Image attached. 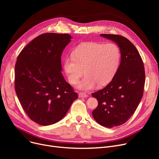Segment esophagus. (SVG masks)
Listing matches in <instances>:
<instances>
[{
  "label": "esophagus",
  "instance_id": "esophagus-1",
  "mask_svg": "<svg viewBox=\"0 0 159 159\" xmlns=\"http://www.w3.org/2000/svg\"><path fill=\"white\" fill-rule=\"evenodd\" d=\"M80 97H83V98H86L88 97V95L85 93H83V92H80L79 94Z\"/></svg>",
  "mask_w": 159,
  "mask_h": 159
}]
</instances>
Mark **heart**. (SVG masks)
Returning a JSON list of instances; mask_svg holds the SVG:
<instances>
[{
  "mask_svg": "<svg viewBox=\"0 0 159 159\" xmlns=\"http://www.w3.org/2000/svg\"><path fill=\"white\" fill-rule=\"evenodd\" d=\"M120 58V49L116 44L88 42L78 46L72 55L65 58L64 69L71 84H77L84 72L85 77L78 88L89 90L97 84L103 86L111 80L119 68Z\"/></svg>",
  "mask_w": 159,
  "mask_h": 159,
  "instance_id": "b5f03b06",
  "label": "heart"
}]
</instances>
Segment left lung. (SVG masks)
<instances>
[{
    "label": "left lung",
    "instance_id": "left-lung-1",
    "mask_svg": "<svg viewBox=\"0 0 159 159\" xmlns=\"http://www.w3.org/2000/svg\"><path fill=\"white\" fill-rule=\"evenodd\" d=\"M101 36L117 44L120 64L109 84L91 94L98 101L92 115L101 126L113 128L124 124L135 111L143 96L145 71L139 52L128 39L112 34Z\"/></svg>",
    "mask_w": 159,
    "mask_h": 159
}]
</instances>
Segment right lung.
I'll use <instances>...</instances> for the list:
<instances>
[{
    "instance_id": "right-lung-1",
    "label": "right lung",
    "mask_w": 159,
    "mask_h": 159,
    "mask_svg": "<svg viewBox=\"0 0 159 159\" xmlns=\"http://www.w3.org/2000/svg\"><path fill=\"white\" fill-rule=\"evenodd\" d=\"M68 34L46 33L26 46L15 67V89L29 118L42 125L61 120L78 98L62 74L61 55Z\"/></svg>"
}]
</instances>
